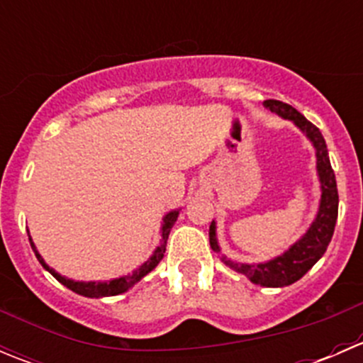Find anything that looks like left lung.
I'll use <instances>...</instances> for the list:
<instances>
[{"mask_svg":"<svg viewBox=\"0 0 363 363\" xmlns=\"http://www.w3.org/2000/svg\"><path fill=\"white\" fill-rule=\"evenodd\" d=\"M263 107L277 113L283 119L291 121L313 144L314 151H316V172L321 188L320 207H318L316 218L313 219L307 232L296 242L291 244L283 255L262 263L233 262V259L221 255V262L235 272L246 276L252 284L265 288H283L298 281L325 255L332 235H334L335 221H337L339 195L335 174L332 170L327 144H325L321 131L313 123H309L298 111H295L291 105L283 104V101L267 100L263 101ZM208 240H211L212 251L221 252L218 235H216V221H212L211 228H208Z\"/></svg>","mask_w":363,"mask_h":363,"instance_id":"left-lung-1","label":"left lung"}]
</instances>
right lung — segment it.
Masks as SVG:
<instances>
[{"instance_id": "add662e5", "label": "right lung", "mask_w": 363, "mask_h": 363, "mask_svg": "<svg viewBox=\"0 0 363 363\" xmlns=\"http://www.w3.org/2000/svg\"><path fill=\"white\" fill-rule=\"evenodd\" d=\"M179 211L181 208H175V211H170L167 212V214L163 216V221H161V239H160V246L156 247L155 252H152L151 256L147 258V262L142 263L140 267H138L137 270H133L131 274H128V276H121V277H116V279H111V281H75V279H68V277L61 276L60 272H56V270L52 269V267H49L45 263V259L42 258V255H40L38 250H36L35 242H33L31 235H29V244H31L33 251H35L36 258H38V262L42 263L43 269L47 270V272L52 274L54 277H56L57 281H60L61 284H65V286L69 288L72 291H75V294L82 295V296H89V298H104V296H113V295H121L124 294V291H128L130 288H133L135 284L138 283L140 279H144L145 276H147L151 270H155L156 267H158V263L163 259V255L164 251H167V239L168 235H170V230L172 226H174V223L177 221V216H179Z\"/></svg>"}]
</instances>
